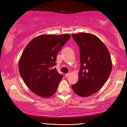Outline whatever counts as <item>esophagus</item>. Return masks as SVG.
I'll list each match as a JSON object with an SVG mask.
<instances>
[{"instance_id":"esophagus-1","label":"esophagus","mask_w":127,"mask_h":127,"mask_svg":"<svg viewBox=\"0 0 127 127\" xmlns=\"http://www.w3.org/2000/svg\"><path fill=\"white\" fill-rule=\"evenodd\" d=\"M69 74H70L69 73H66V74H65V77H68L69 76Z\"/></svg>"}]
</instances>
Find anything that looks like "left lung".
<instances>
[{"mask_svg":"<svg viewBox=\"0 0 127 127\" xmlns=\"http://www.w3.org/2000/svg\"><path fill=\"white\" fill-rule=\"evenodd\" d=\"M72 37L79 48L81 65L78 81L72 88L77 95L88 97L99 91L110 76V53L100 38L92 34H72Z\"/></svg>","mask_w":127,"mask_h":127,"instance_id":"obj_1","label":"left lung"}]
</instances>
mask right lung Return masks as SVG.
<instances>
[{"instance_id":"right-lung-1","label":"right lung","mask_w":127,"mask_h":127,"mask_svg":"<svg viewBox=\"0 0 127 127\" xmlns=\"http://www.w3.org/2000/svg\"><path fill=\"white\" fill-rule=\"evenodd\" d=\"M69 35H42L34 38L26 47L19 61V71L32 92L43 98L55 93L63 75L53 66L57 55Z\"/></svg>"}]
</instances>
